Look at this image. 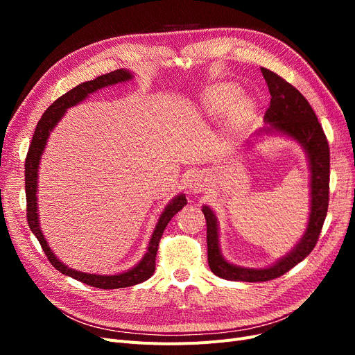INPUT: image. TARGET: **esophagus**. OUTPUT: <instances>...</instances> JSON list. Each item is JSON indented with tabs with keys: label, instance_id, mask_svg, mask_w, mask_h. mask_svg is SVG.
I'll return each instance as SVG.
<instances>
[{
	"label": "esophagus",
	"instance_id": "esophagus-1",
	"mask_svg": "<svg viewBox=\"0 0 355 355\" xmlns=\"http://www.w3.org/2000/svg\"><path fill=\"white\" fill-rule=\"evenodd\" d=\"M189 188H191V189H194L196 192H197V191H201V188H202V180H201V178L194 176V179L191 180Z\"/></svg>",
	"mask_w": 355,
	"mask_h": 355
}]
</instances>
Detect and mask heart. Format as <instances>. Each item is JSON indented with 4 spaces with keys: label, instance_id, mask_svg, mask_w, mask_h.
Segmentation results:
<instances>
[{
    "label": "heart",
    "instance_id": "b5f03b06",
    "mask_svg": "<svg viewBox=\"0 0 355 355\" xmlns=\"http://www.w3.org/2000/svg\"><path fill=\"white\" fill-rule=\"evenodd\" d=\"M234 96H235L234 87H230V85H220V87L211 90L207 101L209 108L213 112H219L234 99Z\"/></svg>",
    "mask_w": 355,
    "mask_h": 355
}]
</instances>
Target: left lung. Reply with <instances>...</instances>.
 Segmentation results:
<instances>
[{"label": "left lung", "instance_id": "left-lung-1", "mask_svg": "<svg viewBox=\"0 0 355 355\" xmlns=\"http://www.w3.org/2000/svg\"><path fill=\"white\" fill-rule=\"evenodd\" d=\"M261 72L271 94V102L263 120L274 130L296 139L308 154L311 166V213L306 232L292 252L270 268L250 270V268L231 265L223 259L219 252L216 216L207 206H204L202 213L207 223L209 266L213 274L232 282H270L302 262L318 241L329 207L330 148L323 127L318 123L315 112L304 94L296 87L270 69L261 68Z\"/></svg>", "mask_w": 355, "mask_h": 355}]
</instances>
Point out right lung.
<instances>
[{"instance_id": "right-lung-1", "label": "right lung", "mask_w": 355, "mask_h": 355, "mask_svg": "<svg viewBox=\"0 0 355 355\" xmlns=\"http://www.w3.org/2000/svg\"><path fill=\"white\" fill-rule=\"evenodd\" d=\"M132 78V73L124 69H116L110 73L101 75V77L94 78L92 81H85L78 84L77 87H73L72 90L67 92L63 96H60L59 99L53 102L46 112L42 114L40 118V121L37 124V128L34 132V136H32V141L28 149L26 159H25V192H26V219L31 231L34 232L37 240L40 241L42 252L46 253L47 259L50 263L56 268L58 271L62 274L69 275L75 280H78L81 283H85L89 286H93L96 288H121V287H130L135 284L142 283L148 280L155 271V257H157V250H158V244L161 237H163V232L168 222L175 214L187 206V198L184 194L178 196L173 201H171L168 206L164 209V211L161 213L159 220L155 227V231L151 237V241H149L148 245V252L144 256V259L141 263H137L135 268H132L130 271L118 274V275H96V274H84L80 271H73L71 268L63 265L58 257L53 254L50 250V247L47 245V241L44 239V235L40 231V225H38V213H37V179H38V164H40V158L42 151H44V146L47 142V137L51 132V128L56 125V123L60 120L62 115L65 114V111L71 106L77 105L83 99H85V96H89L90 93L108 87V85L116 84V83H123Z\"/></svg>"}]
</instances>
